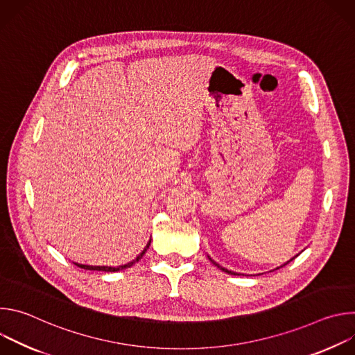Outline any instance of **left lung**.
Wrapping results in <instances>:
<instances>
[{
    "label": "left lung",
    "instance_id": "8db88e82",
    "mask_svg": "<svg viewBox=\"0 0 355 355\" xmlns=\"http://www.w3.org/2000/svg\"><path fill=\"white\" fill-rule=\"evenodd\" d=\"M295 257H296V256H295ZM295 257H293V259H295ZM293 259H291V260H289V261H292V260H293ZM209 260H211V261H212V264H215V266H216V267H218V268H220V270H222V271H225V272H227V274H230V275H240V274H237V272H233V271H229V270H226V268H223V267H220V266H219V264H218V263H215V261H214V260H212V259H211V257H209ZM289 261H286V263H285V264H282V266H281V267H285V266H286V264H288V263H289ZM281 267H278V268H281ZM278 268H277V270H278Z\"/></svg>",
    "mask_w": 355,
    "mask_h": 355
}]
</instances>
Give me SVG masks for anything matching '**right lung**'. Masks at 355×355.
<instances>
[{
	"mask_svg": "<svg viewBox=\"0 0 355 355\" xmlns=\"http://www.w3.org/2000/svg\"><path fill=\"white\" fill-rule=\"evenodd\" d=\"M150 241H151V240H148V243H147V245L144 247V250L140 252V254H139L133 261H130V263H128V264H125V266H119V267H105V266H84V264H77V263H74V264H76L77 267H80V268L89 270V271H105V272H115V271H121V270H125V268L132 267L135 263H137V261L143 257V254H144V252L147 251V248H148V245H150Z\"/></svg>",
	"mask_w": 355,
	"mask_h": 355,
	"instance_id": "obj_1",
	"label": "right lung"
}]
</instances>
